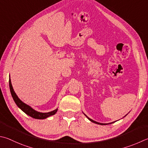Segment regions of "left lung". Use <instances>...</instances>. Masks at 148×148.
<instances>
[{"label":"left lung","instance_id":"obj_1","mask_svg":"<svg viewBox=\"0 0 148 148\" xmlns=\"http://www.w3.org/2000/svg\"><path fill=\"white\" fill-rule=\"evenodd\" d=\"M83 114H84V115H85V116H86V117H87V119H88V120H89L90 121V122H93V123H96V124H100V125H106V124H109V123H100V122H96V121H95V120H92V119H90V118H88L87 116V115H86L85 113H83ZM128 114V113H127ZM127 114H126V115H125V116H124V117L125 116H127ZM116 122V121H114V122H111V123H114V122Z\"/></svg>","mask_w":148,"mask_h":148}]
</instances>
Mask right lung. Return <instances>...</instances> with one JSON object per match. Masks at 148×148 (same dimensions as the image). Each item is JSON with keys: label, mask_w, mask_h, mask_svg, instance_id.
<instances>
[{"label": "right lung", "mask_w": 148, "mask_h": 148, "mask_svg": "<svg viewBox=\"0 0 148 148\" xmlns=\"http://www.w3.org/2000/svg\"><path fill=\"white\" fill-rule=\"evenodd\" d=\"M9 85H10L11 95H12V96L13 99V100L15 101V103H16V105H17L18 108H20L24 112H25V113L28 114V116L36 119L42 120V119H47V118L49 117L50 116H52V115H54L56 112H57L58 108L56 109L55 110H53L52 111L48 112H38L36 111L35 109H34L32 107L28 106V105L24 103L23 101H21L19 99V98L17 96V95H16L14 90H13L12 82H11L10 76V79H9Z\"/></svg>", "instance_id": "obj_1"}]
</instances>
